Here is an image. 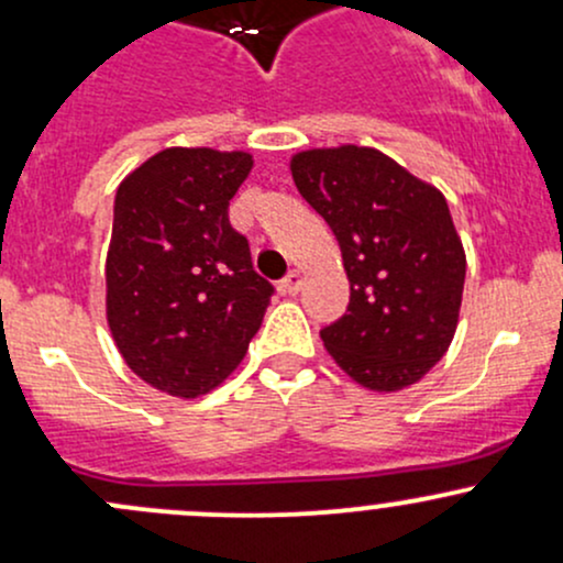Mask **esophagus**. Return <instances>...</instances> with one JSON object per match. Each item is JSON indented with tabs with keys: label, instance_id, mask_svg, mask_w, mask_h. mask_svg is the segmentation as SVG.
<instances>
[{
	"label": "esophagus",
	"instance_id": "obj_1",
	"mask_svg": "<svg viewBox=\"0 0 563 563\" xmlns=\"http://www.w3.org/2000/svg\"><path fill=\"white\" fill-rule=\"evenodd\" d=\"M280 291L288 294V296H296V294L301 291V275H299V272L294 269V272H288L286 277H283V280H280Z\"/></svg>",
	"mask_w": 563,
	"mask_h": 563
}]
</instances>
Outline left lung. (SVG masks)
<instances>
[{"mask_svg": "<svg viewBox=\"0 0 563 563\" xmlns=\"http://www.w3.org/2000/svg\"><path fill=\"white\" fill-rule=\"evenodd\" d=\"M291 176L350 280L347 312L320 331L325 350L357 385L404 390L446 355L460 320L465 249L446 197L372 146L299 152Z\"/></svg>", "mask_w": 563, "mask_h": 563, "instance_id": "1", "label": "left lung"}]
</instances>
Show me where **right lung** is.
<instances>
[{
  "instance_id": "1",
  "label": "right lung",
  "mask_w": 563,
  "mask_h": 563,
  "mask_svg": "<svg viewBox=\"0 0 563 563\" xmlns=\"http://www.w3.org/2000/svg\"><path fill=\"white\" fill-rule=\"evenodd\" d=\"M249 152L173 150L139 165L114 197L107 320L117 350L154 390L197 398L245 357L275 288L253 272L230 200Z\"/></svg>"
}]
</instances>
